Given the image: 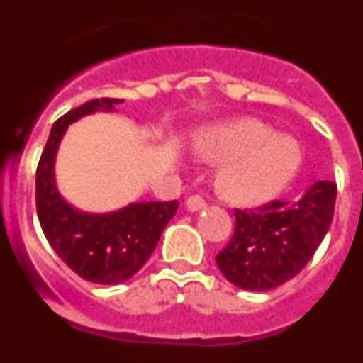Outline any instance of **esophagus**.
I'll return each instance as SVG.
<instances>
[{
    "label": "esophagus",
    "mask_w": 363,
    "mask_h": 363,
    "mask_svg": "<svg viewBox=\"0 0 363 363\" xmlns=\"http://www.w3.org/2000/svg\"><path fill=\"white\" fill-rule=\"evenodd\" d=\"M205 207V200L203 196H200V194H192V196L187 198V209L189 211H201Z\"/></svg>",
    "instance_id": "34e87169"
}]
</instances>
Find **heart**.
I'll list each match as a JSON object with an SVG mask.
<instances>
[{
  "mask_svg": "<svg viewBox=\"0 0 363 363\" xmlns=\"http://www.w3.org/2000/svg\"><path fill=\"white\" fill-rule=\"evenodd\" d=\"M201 158L227 162L216 179L218 192L234 203L272 198L296 174L301 149L296 140L255 118H240L201 130L194 140Z\"/></svg>",
  "mask_w": 363,
  "mask_h": 363,
  "instance_id": "b5f03b06",
  "label": "heart"
}]
</instances>
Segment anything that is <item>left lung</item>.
Returning a JSON list of instances; mask_svg holds the SVG:
<instances>
[{"mask_svg":"<svg viewBox=\"0 0 363 363\" xmlns=\"http://www.w3.org/2000/svg\"><path fill=\"white\" fill-rule=\"evenodd\" d=\"M336 184L316 182L298 201L272 200L234 211V233L216 255L223 277L236 287L269 291L309 264L335 214Z\"/></svg>","mask_w":363,"mask_h":363,"instance_id":"obj_1","label":"left lung"}]
</instances>
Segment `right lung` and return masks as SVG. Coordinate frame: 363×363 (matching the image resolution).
I'll return each instance as SVG.
<instances>
[{
  "label": "right lung",
  "instance_id": "right-lung-1",
  "mask_svg": "<svg viewBox=\"0 0 363 363\" xmlns=\"http://www.w3.org/2000/svg\"><path fill=\"white\" fill-rule=\"evenodd\" d=\"M121 99L98 98L54 121L36 169V209L45 238L83 280L121 284L143 267L178 200L133 203L118 213L85 214L67 205L54 184V158L69 123L96 111H112Z\"/></svg>",
  "mask_w": 363,
  "mask_h": 363
}]
</instances>
